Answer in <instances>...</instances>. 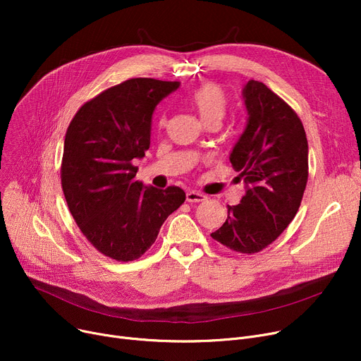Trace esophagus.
<instances>
[{"label":"esophagus","mask_w":361,"mask_h":361,"mask_svg":"<svg viewBox=\"0 0 361 361\" xmlns=\"http://www.w3.org/2000/svg\"><path fill=\"white\" fill-rule=\"evenodd\" d=\"M185 199H187V202H190V203H199V202L206 200V196L203 193H199V192H195V190H188L187 195H185Z\"/></svg>","instance_id":"esophagus-1"}]
</instances>
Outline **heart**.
Masks as SVG:
<instances>
[{
    "label": "heart",
    "mask_w": 361,
    "mask_h": 361,
    "mask_svg": "<svg viewBox=\"0 0 361 361\" xmlns=\"http://www.w3.org/2000/svg\"><path fill=\"white\" fill-rule=\"evenodd\" d=\"M190 105L203 124L211 120L221 121L226 112V97L219 86L204 85L192 94ZM161 124H164V120H161Z\"/></svg>",
    "instance_id": "heart-1"
}]
</instances>
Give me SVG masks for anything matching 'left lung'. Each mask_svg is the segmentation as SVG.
<instances>
[{
  "label": "left lung",
  "mask_w": 361,
  "mask_h": 361,
  "mask_svg": "<svg viewBox=\"0 0 361 361\" xmlns=\"http://www.w3.org/2000/svg\"><path fill=\"white\" fill-rule=\"evenodd\" d=\"M245 127L230 162L245 193L228 206V216L212 238L238 253H257L294 219L309 176L306 131L294 109L267 85L249 80L243 87Z\"/></svg>",
  "instance_id": "left-lung-1"
}]
</instances>
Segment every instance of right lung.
Masks as SVG:
<instances>
[{
	"label": "right lung",
	"instance_id": "add662e5",
	"mask_svg": "<svg viewBox=\"0 0 361 361\" xmlns=\"http://www.w3.org/2000/svg\"><path fill=\"white\" fill-rule=\"evenodd\" d=\"M178 87L180 82L126 80L86 102L67 128L61 184L68 209L83 235L111 259L140 257L185 200L177 185L162 190L135 178L157 105Z\"/></svg>",
	"mask_w": 361,
	"mask_h": 361
}]
</instances>
